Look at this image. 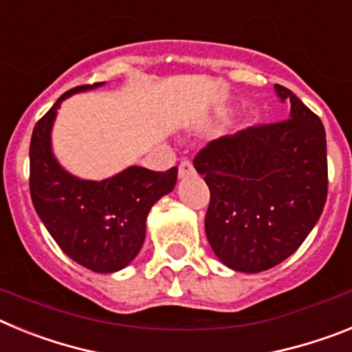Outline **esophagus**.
Returning <instances> with one entry per match:
<instances>
[{
  "instance_id": "esophagus-1",
  "label": "esophagus",
  "mask_w": 352,
  "mask_h": 352,
  "mask_svg": "<svg viewBox=\"0 0 352 352\" xmlns=\"http://www.w3.org/2000/svg\"><path fill=\"white\" fill-rule=\"evenodd\" d=\"M178 170H179V176H182V178H186V176H190V174H194V166H192V162L183 160L182 164H179Z\"/></svg>"
}]
</instances>
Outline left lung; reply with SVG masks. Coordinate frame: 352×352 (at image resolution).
Returning <instances> with one entry per match:
<instances>
[{"label":"left lung","instance_id":"obj_1","mask_svg":"<svg viewBox=\"0 0 352 352\" xmlns=\"http://www.w3.org/2000/svg\"><path fill=\"white\" fill-rule=\"evenodd\" d=\"M289 118L208 142L194 158L210 188L204 219L214 256L243 273L270 270L298 250L328 195L326 132L291 89Z\"/></svg>","mask_w":352,"mask_h":352}]
</instances>
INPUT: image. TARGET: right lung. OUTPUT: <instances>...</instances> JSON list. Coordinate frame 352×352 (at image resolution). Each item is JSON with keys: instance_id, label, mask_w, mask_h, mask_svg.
<instances>
[{"instance_id": "right-lung-1", "label": "right lung", "mask_w": 352, "mask_h": 352, "mask_svg": "<svg viewBox=\"0 0 352 352\" xmlns=\"http://www.w3.org/2000/svg\"><path fill=\"white\" fill-rule=\"evenodd\" d=\"M102 84L68 89L36 121L30 144V194L45 229L70 259L91 272L114 273L139 254L146 217L174 188L178 167L166 173L129 167L104 182H86L56 162L51 129L61 102Z\"/></svg>"}]
</instances>
